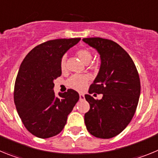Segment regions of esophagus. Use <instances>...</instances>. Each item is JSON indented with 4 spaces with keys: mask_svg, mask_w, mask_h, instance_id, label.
Masks as SVG:
<instances>
[{
    "mask_svg": "<svg viewBox=\"0 0 158 158\" xmlns=\"http://www.w3.org/2000/svg\"><path fill=\"white\" fill-rule=\"evenodd\" d=\"M79 96H80V100H85V95H84V94H82V93H80V94H79Z\"/></svg>",
    "mask_w": 158,
    "mask_h": 158,
    "instance_id": "obj_1",
    "label": "esophagus"
}]
</instances>
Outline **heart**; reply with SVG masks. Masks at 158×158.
<instances>
[{
    "label": "heart",
    "mask_w": 158,
    "mask_h": 158,
    "mask_svg": "<svg viewBox=\"0 0 158 158\" xmlns=\"http://www.w3.org/2000/svg\"><path fill=\"white\" fill-rule=\"evenodd\" d=\"M77 55L78 58L81 60L84 63L88 64L91 62L93 59V53L88 50V49L83 48L79 49L77 51ZM65 61L66 58L65 56H62L60 60V69L62 72L66 69V65H65ZM89 81V76L87 74H74L71 76L67 80L66 84L68 87L71 89L77 90V91H83L87 86L88 83Z\"/></svg>",
    "instance_id": "heart-1"
}]
</instances>
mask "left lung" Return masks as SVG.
Listing matches in <instances>:
<instances>
[{"label": "left lung", "instance_id": "obj_1", "mask_svg": "<svg viewBox=\"0 0 158 158\" xmlns=\"http://www.w3.org/2000/svg\"><path fill=\"white\" fill-rule=\"evenodd\" d=\"M100 54L101 65L90 94H103L101 100L85 95L90 109L85 115L88 131L99 139L120 134L131 121L139 104L141 84L139 72L123 48L111 40L83 39Z\"/></svg>", "mask_w": 158, "mask_h": 158}]
</instances>
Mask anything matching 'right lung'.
<instances>
[{"label": "right lung", "mask_w": 158, "mask_h": 158, "mask_svg": "<svg viewBox=\"0 0 158 158\" xmlns=\"http://www.w3.org/2000/svg\"><path fill=\"white\" fill-rule=\"evenodd\" d=\"M80 38L49 40L36 46L22 62L14 86V103L26 129L40 139L58 135L79 100L68 89L55 97L54 80L62 75L60 60Z\"/></svg>", "instance_id": "add662e5"}]
</instances>
